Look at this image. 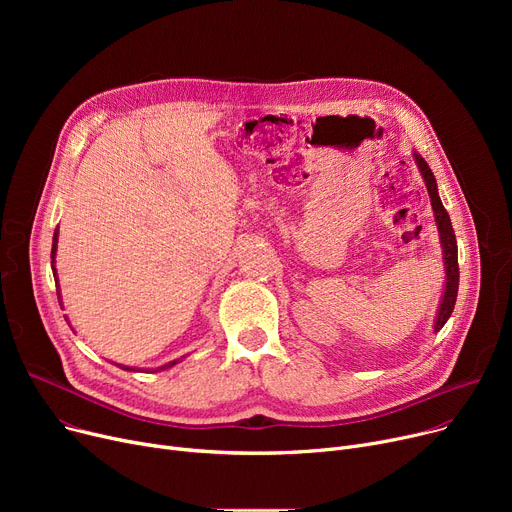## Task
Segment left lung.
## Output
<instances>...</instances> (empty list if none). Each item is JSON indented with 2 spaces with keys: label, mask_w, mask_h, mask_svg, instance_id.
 <instances>
[{
  "label": "left lung",
  "mask_w": 512,
  "mask_h": 512,
  "mask_svg": "<svg viewBox=\"0 0 512 512\" xmlns=\"http://www.w3.org/2000/svg\"><path fill=\"white\" fill-rule=\"evenodd\" d=\"M413 157H415V164H417V168H419V172L425 180L429 201H432L434 218H436V226H438V234H440L442 259H444L446 282H444V294H442V301H440V307H438V315H436V321H434V332H440L448 321V317L452 315V309H454V303H456V292H459V249H456V236H454V230H452L450 215L444 209V205L440 201V195H438L436 176H434L432 170H429L427 161L419 153H413Z\"/></svg>",
  "instance_id": "1"
}]
</instances>
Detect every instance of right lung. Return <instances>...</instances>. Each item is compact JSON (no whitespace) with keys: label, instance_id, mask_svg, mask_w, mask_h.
<instances>
[{"label":"right lung","instance_id":"obj_1","mask_svg":"<svg viewBox=\"0 0 512 512\" xmlns=\"http://www.w3.org/2000/svg\"><path fill=\"white\" fill-rule=\"evenodd\" d=\"M58 228H56V232H53V245H51V270H53V278L58 280V274H56V251H58ZM178 363V359H174V361H170V363H166V365H161V367H157L155 371H161V369H170V367H174ZM118 367H122V369H126V371H141V369H134V367H124V365H118Z\"/></svg>","mask_w":512,"mask_h":512}]
</instances>
